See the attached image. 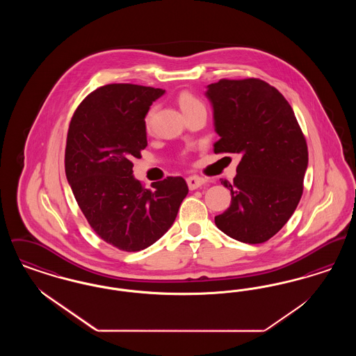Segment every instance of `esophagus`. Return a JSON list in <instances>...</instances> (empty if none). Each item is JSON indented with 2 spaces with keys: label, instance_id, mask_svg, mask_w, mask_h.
Returning <instances> with one entry per match:
<instances>
[{
  "label": "esophagus",
  "instance_id": "34e87169",
  "mask_svg": "<svg viewBox=\"0 0 356 356\" xmlns=\"http://www.w3.org/2000/svg\"><path fill=\"white\" fill-rule=\"evenodd\" d=\"M186 184H188L189 189L193 191V189H197V188L203 186L205 184V180L203 177H199V176H189V177H186Z\"/></svg>",
  "mask_w": 356,
  "mask_h": 356
}]
</instances>
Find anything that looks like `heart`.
I'll return each mask as SVG.
<instances>
[{
	"label": "heart",
	"instance_id": "1",
	"mask_svg": "<svg viewBox=\"0 0 356 356\" xmlns=\"http://www.w3.org/2000/svg\"><path fill=\"white\" fill-rule=\"evenodd\" d=\"M177 102H179V105H180V108H181V111H183L184 113L192 111V109H195V108H197V106H204L202 100H200L199 97H196L193 93L188 92V90H183V92L179 93ZM153 113H154V109L151 108V109L147 112V115H145V119H144L145 129H149L151 125H152Z\"/></svg>",
	"mask_w": 356,
	"mask_h": 356
}]
</instances>
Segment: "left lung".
I'll list each match as a JSON object with an SVG mask.
<instances>
[{
	"label": "left lung",
	"instance_id": "8db88e82",
	"mask_svg": "<svg viewBox=\"0 0 356 356\" xmlns=\"http://www.w3.org/2000/svg\"><path fill=\"white\" fill-rule=\"evenodd\" d=\"M215 129V153H238L231 205L215 218L225 235L259 244L276 235L303 195L308 148L302 128L284 96L260 79L208 85Z\"/></svg>",
	"mask_w": 356,
	"mask_h": 356
}]
</instances>
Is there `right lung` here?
<instances>
[{
	"label": "right lung",
	"mask_w": 356,
	"mask_h": 356,
	"mask_svg": "<svg viewBox=\"0 0 356 356\" xmlns=\"http://www.w3.org/2000/svg\"><path fill=\"white\" fill-rule=\"evenodd\" d=\"M163 89L108 84L85 97L67 136L65 173L92 229L118 250L137 252L163 236L188 193L181 176L145 189L132 159L147 147L144 118Z\"/></svg>",
	"instance_id": "right-lung-1"
}]
</instances>
